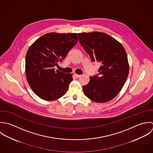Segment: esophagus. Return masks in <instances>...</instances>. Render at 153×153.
Segmentation results:
<instances>
[{
	"label": "esophagus",
	"mask_w": 153,
	"mask_h": 153,
	"mask_svg": "<svg viewBox=\"0 0 153 153\" xmlns=\"http://www.w3.org/2000/svg\"><path fill=\"white\" fill-rule=\"evenodd\" d=\"M74 76L76 77V78H79L81 77V75H79V74H74Z\"/></svg>",
	"instance_id": "esophagus-1"
}]
</instances>
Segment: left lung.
Returning a JSON list of instances; mask_svg holds the SVG:
<instances>
[{
  "mask_svg": "<svg viewBox=\"0 0 153 153\" xmlns=\"http://www.w3.org/2000/svg\"><path fill=\"white\" fill-rule=\"evenodd\" d=\"M79 42L93 61L100 63L99 74L90 77L83 86L92 101L104 103L114 99L122 89L129 73L126 53L122 44L107 33L99 32L77 33Z\"/></svg>",
  "mask_w": 153,
  "mask_h": 153,
  "instance_id": "1",
  "label": "left lung"
}]
</instances>
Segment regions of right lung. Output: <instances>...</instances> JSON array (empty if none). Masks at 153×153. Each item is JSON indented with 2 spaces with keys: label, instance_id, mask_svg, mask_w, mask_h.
I'll use <instances>...</instances> for the list:
<instances>
[{
  "label": "right lung",
  "instance_id": "obj_1",
  "mask_svg": "<svg viewBox=\"0 0 153 153\" xmlns=\"http://www.w3.org/2000/svg\"><path fill=\"white\" fill-rule=\"evenodd\" d=\"M76 33L50 32L38 38L25 57L27 82L38 97L54 100L64 95L73 80L72 74L55 70L68 51L77 43Z\"/></svg>",
  "mask_w": 153,
  "mask_h": 153
}]
</instances>
